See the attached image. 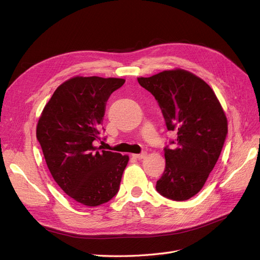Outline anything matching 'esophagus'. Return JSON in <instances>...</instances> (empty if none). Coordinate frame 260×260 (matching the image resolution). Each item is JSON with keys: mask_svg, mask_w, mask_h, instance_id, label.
<instances>
[{"mask_svg": "<svg viewBox=\"0 0 260 260\" xmlns=\"http://www.w3.org/2000/svg\"><path fill=\"white\" fill-rule=\"evenodd\" d=\"M146 155H147V153L143 152L141 154H133V157H136V158H138V159H142V158H144V157H146Z\"/></svg>", "mask_w": 260, "mask_h": 260, "instance_id": "esophagus-1", "label": "esophagus"}]
</instances>
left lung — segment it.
I'll use <instances>...</instances> for the list:
<instances>
[{"mask_svg": "<svg viewBox=\"0 0 260 260\" xmlns=\"http://www.w3.org/2000/svg\"><path fill=\"white\" fill-rule=\"evenodd\" d=\"M138 82L161 108L168 130L177 131L174 147L165 148V168L156 190L174 201H186L205 184L228 133L225 113L215 92L200 77L176 68Z\"/></svg>", "mask_w": 260, "mask_h": 260, "instance_id": "8db88e82", "label": "left lung"}]
</instances>
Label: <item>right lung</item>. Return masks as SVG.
<instances>
[{
    "instance_id": "add662e5",
    "label": "right lung",
    "mask_w": 260,
    "mask_h": 260,
    "mask_svg": "<svg viewBox=\"0 0 260 260\" xmlns=\"http://www.w3.org/2000/svg\"><path fill=\"white\" fill-rule=\"evenodd\" d=\"M120 78L76 76L62 82L44 106L37 139L53 179L74 201L95 207L119 190L128 155L101 151L106 102L124 83Z\"/></svg>"
}]
</instances>
